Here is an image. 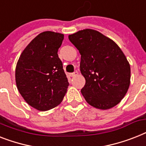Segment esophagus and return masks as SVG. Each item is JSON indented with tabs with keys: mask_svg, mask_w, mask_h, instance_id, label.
<instances>
[{
	"mask_svg": "<svg viewBox=\"0 0 146 146\" xmlns=\"http://www.w3.org/2000/svg\"><path fill=\"white\" fill-rule=\"evenodd\" d=\"M77 75H78V72H77V71H75V72H73V73H70V76L71 77H74Z\"/></svg>",
	"mask_w": 146,
	"mask_h": 146,
	"instance_id": "34e87169",
	"label": "esophagus"
}]
</instances>
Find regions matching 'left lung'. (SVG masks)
Returning a JSON list of instances; mask_svg holds the SVG:
<instances>
[{"instance_id": "8db88e82", "label": "left lung", "mask_w": 146, "mask_h": 146, "mask_svg": "<svg viewBox=\"0 0 146 146\" xmlns=\"http://www.w3.org/2000/svg\"><path fill=\"white\" fill-rule=\"evenodd\" d=\"M81 54L80 71L85 79L82 94L88 104L108 110L119 104L131 82V67L119 46L92 29L68 36Z\"/></svg>"}]
</instances>
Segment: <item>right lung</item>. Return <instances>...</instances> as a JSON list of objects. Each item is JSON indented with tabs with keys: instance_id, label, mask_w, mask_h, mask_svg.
<instances>
[{
	"instance_id": "right-lung-1",
	"label": "right lung",
	"mask_w": 146,
	"mask_h": 146,
	"mask_svg": "<svg viewBox=\"0 0 146 146\" xmlns=\"http://www.w3.org/2000/svg\"><path fill=\"white\" fill-rule=\"evenodd\" d=\"M64 34L45 31L26 46L15 68L19 93L30 106L47 111L61 104L69 82L58 51Z\"/></svg>"
}]
</instances>
